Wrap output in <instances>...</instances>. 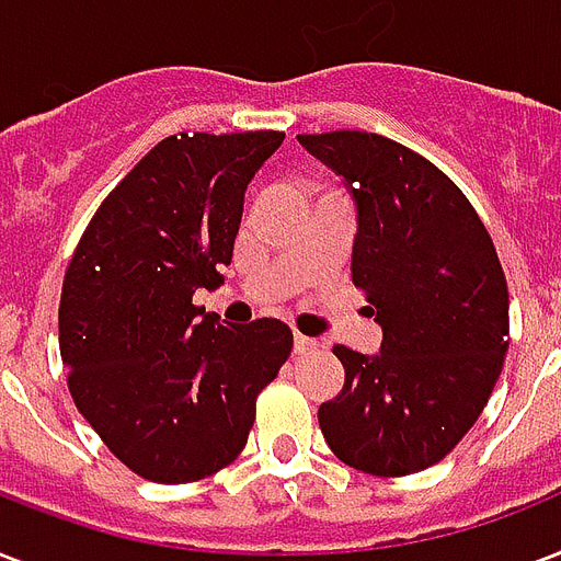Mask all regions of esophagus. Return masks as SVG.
I'll return each mask as SVG.
<instances>
[{"mask_svg": "<svg viewBox=\"0 0 561 561\" xmlns=\"http://www.w3.org/2000/svg\"><path fill=\"white\" fill-rule=\"evenodd\" d=\"M312 351H316V340L295 333V354H312Z\"/></svg>", "mask_w": 561, "mask_h": 561, "instance_id": "1", "label": "esophagus"}]
</instances>
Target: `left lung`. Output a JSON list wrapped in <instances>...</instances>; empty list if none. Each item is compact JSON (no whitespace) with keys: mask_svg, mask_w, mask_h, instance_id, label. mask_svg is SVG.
<instances>
[{"mask_svg":"<svg viewBox=\"0 0 561 561\" xmlns=\"http://www.w3.org/2000/svg\"><path fill=\"white\" fill-rule=\"evenodd\" d=\"M357 204L351 280L383 328L380 354L336 345L345 386L319 427L345 466L407 477L445 459L489 403L510 348V289L462 190L401 142L298 134Z\"/></svg>","mask_w":561,"mask_h":561,"instance_id":"8db88e82","label":"left lung"}]
</instances>
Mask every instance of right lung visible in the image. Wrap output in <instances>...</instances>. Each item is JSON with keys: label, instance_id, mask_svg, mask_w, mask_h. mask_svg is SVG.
I'll list each match as a JSON object with an SVG mask.
<instances>
[{"label": "right lung", "instance_id": "obj_1", "mask_svg": "<svg viewBox=\"0 0 561 561\" xmlns=\"http://www.w3.org/2000/svg\"><path fill=\"white\" fill-rule=\"evenodd\" d=\"M280 131L160 140L107 195L69 260L58 310L69 394L151 483H195L249 442L257 394L293 351L277 319L225 328L195 307L233 257L251 178Z\"/></svg>", "mask_w": 561, "mask_h": 561}]
</instances>
